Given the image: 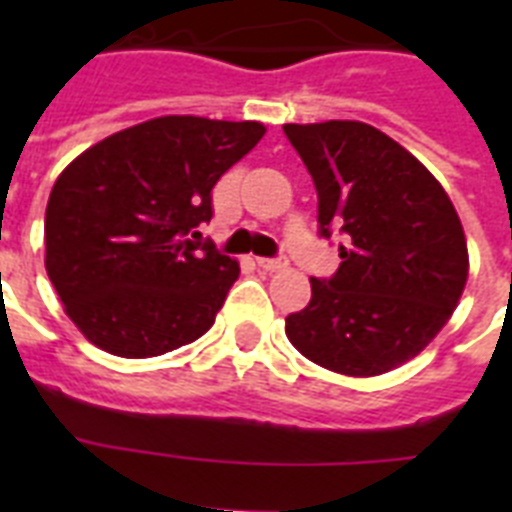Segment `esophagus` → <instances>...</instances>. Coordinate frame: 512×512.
I'll list each match as a JSON object with an SVG mask.
<instances>
[{
    "label": "esophagus",
    "mask_w": 512,
    "mask_h": 512,
    "mask_svg": "<svg viewBox=\"0 0 512 512\" xmlns=\"http://www.w3.org/2000/svg\"><path fill=\"white\" fill-rule=\"evenodd\" d=\"M257 265L268 273L284 271L287 268V257H257Z\"/></svg>",
    "instance_id": "obj_1"
}]
</instances>
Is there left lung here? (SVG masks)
<instances>
[{
  "label": "left lung",
  "mask_w": 512,
  "mask_h": 512,
  "mask_svg": "<svg viewBox=\"0 0 512 512\" xmlns=\"http://www.w3.org/2000/svg\"><path fill=\"white\" fill-rule=\"evenodd\" d=\"M319 193V233L345 236L332 279L287 316L313 364L374 377L444 329L468 281V244L452 199L404 146L364 122L284 124Z\"/></svg>",
  "instance_id": "8db88e82"
}]
</instances>
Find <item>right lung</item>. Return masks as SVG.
Listing matches in <instances>:
<instances>
[{
  "instance_id": "right-lung-1",
  "label": "right lung",
  "mask_w": 512,
  "mask_h": 512,
  "mask_svg": "<svg viewBox=\"0 0 512 512\" xmlns=\"http://www.w3.org/2000/svg\"><path fill=\"white\" fill-rule=\"evenodd\" d=\"M265 135L260 122L159 116L100 140L52 185L44 268L92 345L151 358L199 340L239 279L199 228L212 188Z\"/></svg>"
}]
</instances>
